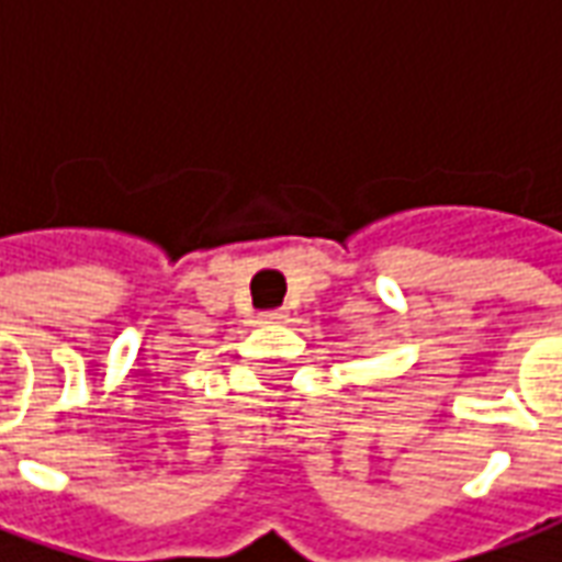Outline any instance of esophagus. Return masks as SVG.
I'll return each instance as SVG.
<instances>
[{"label": "esophagus", "instance_id": "1", "mask_svg": "<svg viewBox=\"0 0 562 562\" xmlns=\"http://www.w3.org/2000/svg\"><path fill=\"white\" fill-rule=\"evenodd\" d=\"M265 319H282L280 310H270V313H265Z\"/></svg>", "mask_w": 562, "mask_h": 562}]
</instances>
